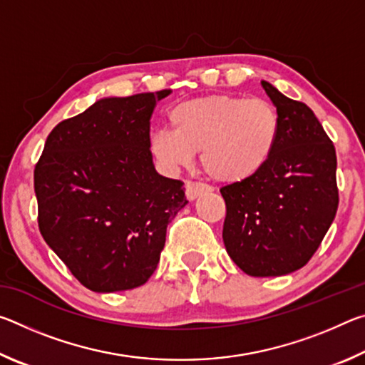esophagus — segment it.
<instances>
[{"instance_id":"1","label":"esophagus","mask_w":365,"mask_h":365,"mask_svg":"<svg viewBox=\"0 0 365 365\" xmlns=\"http://www.w3.org/2000/svg\"><path fill=\"white\" fill-rule=\"evenodd\" d=\"M211 190L212 188L209 187L207 183L193 182V180H187V183H185V191H187L188 200H196L201 193H206V191H211Z\"/></svg>"}]
</instances>
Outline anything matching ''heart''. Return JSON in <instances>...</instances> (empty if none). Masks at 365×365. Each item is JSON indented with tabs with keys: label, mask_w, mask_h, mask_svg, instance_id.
Here are the masks:
<instances>
[{
	"label": "heart",
	"mask_w": 365,
	"mask_h": 365,
	"mask_svg": "<svg viewBox=\"0 0 365 365\" xmlns=\"http://www.w3.org/2000/svg\"><path fill=\"white\" fill-rule=\"evenodd\" d=\"M169 128L151 137V150L168 168H188L195 153L220 182H240L261 170L279 141V114L262 98L211 95L170 110Z\"/></svg>",
	"instance_id": "b5f03b06"
}]
</instances>
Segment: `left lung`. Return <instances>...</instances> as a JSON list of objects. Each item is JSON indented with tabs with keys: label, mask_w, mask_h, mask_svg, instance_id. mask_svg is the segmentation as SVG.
Wrapping results in <instances>:
<instances>
[{
	"label": "left lung",
	"mask_w": 365,
	"mask_h": 365,
	"mask_svg": "<svg viewBox=\"0 0 365 365\" xmlns=\"http://www.w3.org/2000/svg\"><path fill=\"white\" fill-rule=\"evenodd\" d=\"M279 114V141L255 175L220 188L225 250L251 277H279L311 261L338 209L336 153L304 103L262 80Z\"/></svg>",
	"instance_id": "obj_1"
}]
</instances>
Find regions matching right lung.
<instances>
[{
	"instance_id": "right-lung-1",
	"label": "right lung",
	"mask_w": 365,
	"mask_h": 365,
	"mask_svg": "<svg viewBox=\"0 0 365 365\" xmlns=\"http://www.w3.org/2000/svg\"><path fill=\"white\" fill-rule=\"evenodd\" d=\"M170 90L104 98L59 122L35 164L40 232L91 292L137 288L156 270L183 182L153 165L150 120Z\"/></svg>"
}]
</instances>
